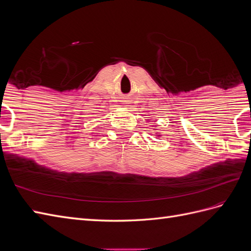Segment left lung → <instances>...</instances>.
Instances as JSON below:
<instances>
[{"mask_svg": "<svg viewBox=\"0 0 251 251\" xmlns=\"http://www.w3.org/2000/svg\"><path fill=\"white\" fill-rule=\"evenodd\" d=\"M154 130H156V128H154ZM157 135H158V137H160V134H159V133H156Z\"/></svg>", "mask_w": 251, "mask_h": 251, "instance_id": "1", "label": "left lung"}]
</instances>
